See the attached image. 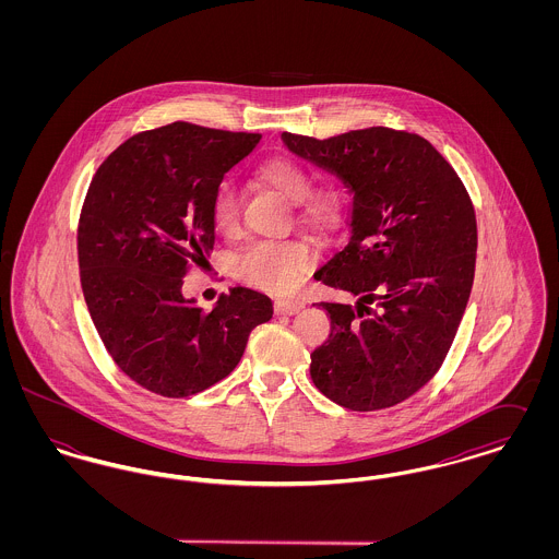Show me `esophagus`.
<instances>
[{
	"mask_svg": "<svg viewBox=\"0 0 559 559\" xmlns=\"http://www.w3.org/2000/svg\"><path fill=\"white\" fill-rule=\"evenodd\" d=\"M306 308V304L304 301H299V299H276L274 301V312L276 314H297V312H301Z\"/></svg>",
	"mask_w": 559,
	"mask_h": 559,
	"instance_id": "1",
	"label": "esophagus"
}]
</instances>
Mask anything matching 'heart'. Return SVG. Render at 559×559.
I'll return each instance as SVG.
<instances>
[{
	"label": "heart",
	"instance_id": "obj_1",
	"mask_svg": "<svg viewBox=\"0 0 559 559\" xmlns=\"http://www.w3.org/2000/svg\"><path fill=\"white\" fill-rule=\"evenodd\" d=\"M255 178L295 203V219L301 228L326 235L342 222V192L335 187L312 188L310 171L287 157H270L255 167ZM213 224L230 233L239 226L240 190L233 180H222L212 201ZM314 266V251L301 240L253 242L235 260V274L242 283L272 293L292 292Z\"/></svg>",
	"mask_w": 559,
	"mask_h": 559
}]
</instances>
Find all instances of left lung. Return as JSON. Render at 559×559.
Instances as JSON below:
<instances>
[{
  "label": "left lung",
  "instance_id": "1",
  "mask_svg": "<svg viewBox=\"0 0 559 559\" xmlns=\"http://www.w3.org/2000/svg\"><path fill=\"white\" fill-rule=\"evenodd\" d=\"M283 140L354 194L352 237L314 278L358 304H317L331 333L310 356L312 381L349 411L390 408L419 392L451 349L476 272L474 203L419 133L367 128Z\"/></svg>",
  "mask_w": 559,
  "mask_h": 559
}]
</instances>
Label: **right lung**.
<instances>
[{
	"instance_id": "right-lung-1",
	"label": "right lung",
	"mask_w": 559,
	"mask_h": 559,
	"mask_svg": "<svg viewBox=\"0 0 559 559\" xmlns=\"http://www.w3.org/2000/svg\"><path fill=\"white\" fill-rule=\"evenodd\" d=\"M260 138L176 121L126 140L90 182L78 226L83 297L112 362L153 394L212 388L272 319L270 297L245 287L222 293L212 312L182 297L215 242V188Z\"/></svg>"
}]
</instances>
